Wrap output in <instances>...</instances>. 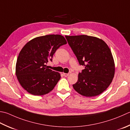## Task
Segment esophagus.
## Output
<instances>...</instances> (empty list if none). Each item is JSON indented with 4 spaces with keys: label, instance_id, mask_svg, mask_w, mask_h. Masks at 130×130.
<instances>
[{
    "label": "esophagus",
    "instance_id": "esophagus-1",
    "mask_svg": "<svg viewBox=\"0 0 130 130\" xmlns=\"http://www.w3.org/2000/svg\"><path fill=\"white\" fill-rule=\"evenodd\" d=\"M63 76H64V77H68L69 75V73H63Z\"/></svg>",
    "mask_w": 130,
    "mask_h": 130
}]
</instances>
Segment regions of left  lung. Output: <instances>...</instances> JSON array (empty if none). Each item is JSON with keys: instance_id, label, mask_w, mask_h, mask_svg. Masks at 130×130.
Returning <instances> with one entry per match:
<instances>
[{"instance_id": "left-lung-1", "label": "left lung", "mask_w": 130, "mask_h": 130, "mask_svg": "<svg viewBox=\"0 0 130 130\" xmlns=\"http://www.w3.org/2000/svg\"><path fill=\"white\" fill-rule=\"evenodd\" d=\"M65 38L79 65L85 66L73 85L74 89L86 97L100 95L110 85L115 72L110 48L96 37L81 35Z\"/></svg>"}]
</instances>
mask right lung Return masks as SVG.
I'll list each match as a JSON object with an SVG mask.
<instances>
[{
  "instance_id": "right-lung-1",
  "label": "right lung",
  "mask_w": 130,
  "mask_h": 130,
  "mask_svg": "<svg viewBox=\"0 0 130 130\" xmlns=\"http://www.w3.org/2000/svg\"><path fill=\"white\" fill-rule=\"evenodd\" d=\"M67 43L61 35H47L27 42L18 56L16 75L20 85L34 95L51 92L60 80V73L48 69L53 55L60 46Z\"/></svg>"
}]
</instances>
